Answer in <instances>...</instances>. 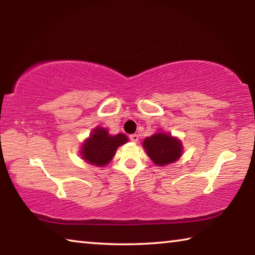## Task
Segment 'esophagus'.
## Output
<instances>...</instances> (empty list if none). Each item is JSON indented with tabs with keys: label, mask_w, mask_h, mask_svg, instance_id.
I'll use <instances>...</instances> for the list:
<instances>
[{
	"label": "esophagus",
	"mask_w": 255,
	"mask_h": 255,
	"mask_svg": "<svg viewBox=\"0 0 255 255\" xmlns=\"http://www.w3.org/2000/svg\"><path fill=\"white\" fill-rule=\"evenodd\" d=\"M130 140L132 141V143H137L138 141V135H136V133H132V135H130Z\"/></svg>",
	"instance_id": "obj_1"
}]
</instances>
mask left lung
<instances>
[{
	"mask_svg": "<svg viewBox=\"0 0 255 255\" xmlns=\"http://www.w3.org/2000/svg\"><path fill=\"white\" fill-rule=\"evenodd\" d=\"M146 154L157 166H166L178 161L183 154V145L178 137L158 130L143 141Z\"/></svg>",
	"mask_w": 255,
	"mask_h": 255,
	"instance_id": "left-lung-1",
	"label": "left lung"
}]
</instances>
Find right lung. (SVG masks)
<instances>
[{
	"label": "right lung",
	"instance_id": "1",
	"mask_svg": "<svg viewBox=\"0 0 255 255\" xmlns=\"http://www.w3.org/2000/svg\"><path fill=\"white\" fill-rule=\"evenodd\" d=\"M128 137L125 133L110 135L108 129L98 126L82 143L80 156L94 166H106L114 158L119 146L126 144Z\"/></svg>",
	"mask_w": 255,
	"mask_h": 255
}]
</instances>
